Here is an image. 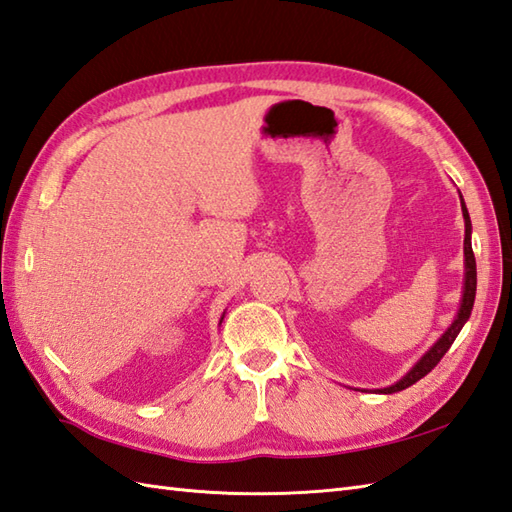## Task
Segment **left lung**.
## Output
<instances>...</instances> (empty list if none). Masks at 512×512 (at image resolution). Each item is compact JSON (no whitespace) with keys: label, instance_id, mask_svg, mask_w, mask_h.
Listing matches in <instances>:
<instances>
[{"label":"left lung","instance_id":"obj_1","mask_svg":"<svg viewBox=\"0 0 512 512\" xmlns=\"http://www.w3.org/2000/svg\"><path fill=\"white\" fill-rule=\"evenodd\" d=\"M460 204H462V215H464V286H462L460 310H458V314H455V319L451 321L449 328L444 330L440 339L420 356V361L413 365L400 380H396L394 385L374 389V391H378V394H396V391L407 389L413 383H418L420 378L427 376L431 369L440 363V358L449 352V347L453 345L455 336L460 334V330L464 328V323L469 321V317H471V310H473V303H475V288H477V268H475V255H473V246H471L473 226H471V217H469V211H466L462 193H460Z\"/></svg>","mask_w":512,"mask_h":512}]
</instances>
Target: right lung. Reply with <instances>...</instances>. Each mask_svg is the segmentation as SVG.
Wrapping results in <instances>:
<instances>
[{"label": "right lung", "mask_w": 512, "mask_h": 512, "mask_svg": "<svg viewBox=\"0 0 512 512\" xmlns=\"http://www.w3.org/2000/svg\"><path fill=\"white\" fill-rule=\"evenodd\" d=\"M226 314V312H224ZM224 314H222V319H220V325H222V321H224Z\"/></svg>", "instance_id": "obj_1"}]
</instances>
